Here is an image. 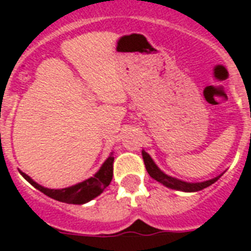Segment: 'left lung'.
Returning a JSON list of instances; mask_svg holds the SVG:
<instances>
[{
    "label": "left lung",
    "instance_id": "1",
    "mask_svg": "<svg viewBox=\"0 0 251 251\" xmlns=\"http://www.w3.org/2000/svg\"><path fill=\"white\" fill-rule=\"evenodd\" d=\"M142 156H143L146 169L149 172V175L151 176L153 179H156L157 182L163 183L164 186L169 187V189H173V190L185 191V193H194V191L203 190V189H206V187H208L210 185L216 182V181L223 176L222 173V175L216 176L214 178L207 179V181H202V182H186V181H182V179L176 178V177H172V176H168L167 173H164L160 168L155 164V161L152 160V157L150 156L145 150H142Z\"/></svg>",
    "mask_w": 251,
    "mask_h": 251
}]
</instances>
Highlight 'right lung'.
I'll list each match as a JSON object with an SVG mask.
<instances>
[{
	"mask_svg": "<svg viewBox=\"0 0 251 251\" xmlns=\"http://www.w3.org/2000/svg\"><path fill=\"white\" fill-rule=\"evenodd\" d=\"M113 160L114 157L113 152H112L92 177L84 179L79 183H75L73 186L64 187V189H48V187L41 186L37 182H35L29 176H27L22 171H19V173L33 187H36L37 190L48 195L49 198L56 199L58 202L69 203V204H84V203L90 202L94 198H96L98 195L101 194L104 189L110 183L112 177H113Z\"/></svg>",
	"mask_w": 251,
	"mask_h": 251,
	"instance_id": "obj_1",
	"label": "right lung"
}]
</instances>
